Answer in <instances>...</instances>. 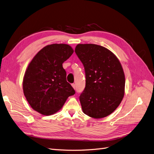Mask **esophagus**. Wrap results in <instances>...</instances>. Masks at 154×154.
<instances>
[{
	"mask_svg": "<svg viewBox=\"0 0 154 154\" xmlns=\"http://www.w3.org/2000/svg\"><path fill=\"white\" fill-rule=\"evenodd\" d=\"M72 87L74 88V89H76V85L74 84V83H72Z\"/></svg>",
	"mask_w": 154,
	"mask_h": 154,
	"instance_id": "esophagus-1",
	"label": "esophagus"
}]
</instances>
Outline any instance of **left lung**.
<instances>
[{"instance_id": "obj_1", "label": "left lung", "mask_w": 154, "mask_h": 154, "mask_svg": "<svg viewBox=\"0 0 154 154\" xmlns=\"http://www.w3.org/2000/svg\"><path fill=\"white\" fill-rule=\"evenodd\" d=\"M75 53L83 65L85 87L80 96L83 112L102 118L117 109L124 96L125 78L118 59L96 44H78Z\"/></svg>"}]
</instances>
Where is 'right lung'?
<instances>
[{
  "mask_svg": "<svg viewBox=\"0 0 154 154\" xmlns=\"http://www.w3.org/2000/svg\"><path fill=\"white\" fill-rule=\"evenodd\" d=\"M73 49L67 44L45 46L29 64L23 80L27 101L35 110L51 115L62 108L67 97L75 94L67 82L62 63L71 57Z\"/></svg>",
  "mask_w": 154,
  "mask_h": 154,
  "instance_id": "obj_1",
  "label": "right lung"
}]
</instances>
